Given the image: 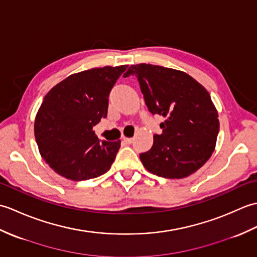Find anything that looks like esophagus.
Returning a JSON list of instances; mask_svg holds the SVG:
<instances>
[{
	"mask_svg": "<svg viewBox=\"0 0 257 257\" xmlns=\"http://www.w3.org/2000/svg\"><path fill=\"white\" fill-rule=\"evenodd\" d=\"M122 140H123L124 143L127 144V145H130V144H132L133 141H134V139H133V138H128V137H122Z\"/></svg>",
	"mask_w": 257,
	"mask_h": 257,
	"instance_id": "1",
	"label": "esophagus"
}]
</instances>
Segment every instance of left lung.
I'll return each mask as SVG.
<instances>
[{
	"instance_id": "8db88e82",
	"label": "left lung",
	"mask_w": 257,
	"mask_h": 257,
	"mask_svg": "<svg viewBox=\"0 0 257 257\" xmlns=\"http://www.w3.org/2000/svg\"><path fill=\"white\" fill-rule=\"evenodd\" d=\"M151 113L165 117L161 135L140 155L149 172L168 179L189 177L210 159L220 130L219 113L203 86L187 73L151 64L132 65Z\"/></svg>"
}]
</instances>
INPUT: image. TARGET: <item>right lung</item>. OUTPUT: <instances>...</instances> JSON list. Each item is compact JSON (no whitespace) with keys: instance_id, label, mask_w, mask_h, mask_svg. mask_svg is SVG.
Wrapping results in <instances>:
<instances>
[{"instance_id":"1","label":"right lung","mask_w":257,"mask_h":257,"mask_svg":"<svg viewBox=\"0 0 257 257\" xmlns=\"http://www.w3.org/2000/svg\"><path fill=\"white\" fill-rule=\"evenodd\" d=\"M127 67L73 74L44 97L35 117V139L43 160L59 176L83 181L110 169L120 140L99 141L92 127L107 117L109 92Z\"/></svg>"}]
</instances>
